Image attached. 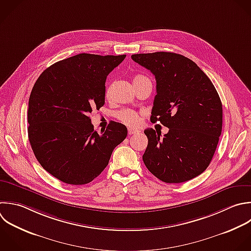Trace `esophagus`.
Instances as JSON below:
<instances>
[{"label": "esophagus", "mask_w": 251, "mask_h": 251, "mask_svg": "<svg viewBox=\"0 0 251 251\" xmlns=\"http://www.w3.org/2000/svg\"><path fill=\"white\" fill-rule=\"evenodd\" d=\"M127 131H128V134H129V135H131V134H134V133L138 132V130H137V129H135V128H131V127H128Z\"/></svg>", "instance_id": "1"}]
</instances>
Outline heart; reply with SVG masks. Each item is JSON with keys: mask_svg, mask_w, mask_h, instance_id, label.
<instances>
[{"mask_svg": "<svg viewBox=\"0 0 251 251\" xmlns=\"http://www.w3.org/2000/svg\"><path fill=\"white\" fill-rule=\"evenodd\" d=\"M142 79H148V78H146L145 76H142V75H136L133 78V82H136V81L142 80ZM110 90H111V88L108 87L107 90H106V96H108L110 94ZM115 117L121 123H123L124 125L127 126L134 127V126H137L140 124V115L137 112L133 111V110L125 109V110L118 111L115 114Z\"/></svg>", "mask_w": 251, "mask_h": 251, "instance_id": "heart-1", "label": "heart"}]
</instances>
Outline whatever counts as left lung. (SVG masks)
I'll return each instance as SVG.
<instances>
[{"instance_id":"obj_1","label":"left lung","mask_w":251,"mask_h":251,"mask_svg":"<svg viewBox=\"0 0 251 251\" xmlns=\"http://www.w3.org/2000/svg\"><path fill=\"white\" fill-rule=\"evenodd\" d=\"M131 59L156 78L151 122L169 128L144 130L146 168L167 183L187 181L209 166L222 132L223 108L209 77L190 59L171 52L135 54Z\"/></svg>"}]
</instances>
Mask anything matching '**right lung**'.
Returning a JSON list of instances; mask_svg holds the SVG:
<instances>
[{"instance_id": "right-lung-1", "label": "right lung", "mask_w": 251, "mask_h": 251, "mask_svg": "<svg viewBox=\"0 0 251 251\" xmlns=\"http://www.w3.org/2000/svg\"><path fill=\"white\" fill-rule=\"evenodd\" d=\"M125 58L78 54L46 69L32 88L29 142L43 169L63 182L92 181L127 135L126 126L116 122L98 133L89 118L105 104L106 78Z\"/></svg>"}]
</instances>
